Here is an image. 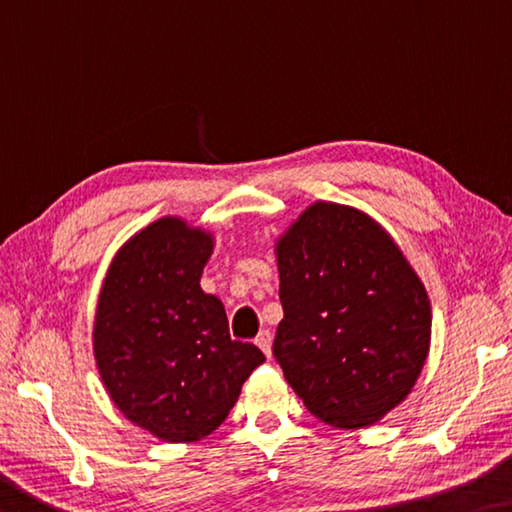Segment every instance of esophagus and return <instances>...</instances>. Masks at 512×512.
Returning a JSON list of instances; mask_svg holds the SVG:
<instances>
[{"label": "esophagus", "mask_w": 512, "mask_h": 512, "mask_svg": "<svg viewBox=\"0 0 512 512\" xmlns=\"http://www.w3.org/2000/svg\"><path fill=\"white\" fill-rule=\"evenodd\" d=\"M255 344H257L259 348H262L266 358H269V355H271V332H269V330L259 332V335L255 337Z\"/></svg>", "instance_id": "obj_1"}]
</instances>
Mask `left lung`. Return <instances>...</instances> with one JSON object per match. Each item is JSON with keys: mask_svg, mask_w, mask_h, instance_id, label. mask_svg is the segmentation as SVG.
Wrapping results in <instances>:
<instances>
[{"mask_svg": "<svg viewBox=\"0 0 512 512\" xmlns=\"http://www.w3.org/2000/svg\"><path fill=\"white\" fill-rule=\"evenodd\" d=\"M285 319L273 355L305 408L335 428L376 424L412 392L431 303L371 216L314 202L275 243Z\"/></svg>", "mask_w": 512, "mask_h": 512, "instance_id": "8db88e82", "label": "left lung"}]
</instances>
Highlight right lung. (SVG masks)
<instances>
[{
	"label": "right lung",
	"instance_id": "1",
	"mask_svg": "<svg viewBox=\"0 0 512 512\" xmlns=\"http://www.w3.org/2000/svg\"><path fill=\"white\" fill-rule=\"evenodd\" d=\"M214 237L164 216L136 232L104 278L93 353L116 408L164 442L214 433L266 358L234 342L221 300L200 275Z\"/></svg>",
	"mask_w": 512,
	"mask_h": 512
}]
</instances>
